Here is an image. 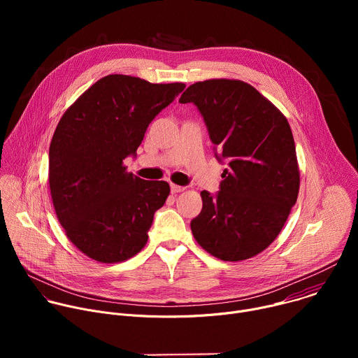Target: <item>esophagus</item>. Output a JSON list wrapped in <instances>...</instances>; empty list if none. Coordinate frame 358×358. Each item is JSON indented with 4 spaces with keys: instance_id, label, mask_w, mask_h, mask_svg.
<instances>
[{
    "instance_id": "obj_1",
    "label": "esophagus",
    "mask_w": 358,
    "mask_h": 358,
    "mask_svg": "<svg viewBox=\"0 0 358 358\" xmlns=\"http://www.w3.org/2000/svg\"><path fill=\"white\" fill-rule=\"evenodd\" d=\"M185 189V187H181V185H177V184H171V194H178V192H182Z\"/></svg>"
}]
</instances>
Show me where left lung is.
<instances>
[{
    "mask_svg": "<svg viewBox=\"0 0 358 358\" xmlns=\"http://www.w3.org/2000/svg\"><path fill=\"white\" fill-rule=\"evenodd\" d=\"M180 103L199 110L215 157L228 163L220 191H202V210L191 221L195 241L213 257L238 262L265 250L296 203L300 174L286 117L242 80L191 85Z\"/></svg>",
    "mask_w": 358,
    "mask_h": 358,
    "instance_id": "obj_1",
    "label": "left lung"
}]
</instances>
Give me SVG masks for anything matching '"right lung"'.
I'll use <instances>...</instances> for the list:
<instances>
[{
    "label": "right lung",
    "instance_id": "add662e5",
    "mask_svg": "<svg viewBox=\"0 0 358 358\" xmlns=\"http://www.w3.org/2000/svg\"><path fill=\"white\" fill-rule=\"evenodd\" d=\"M184 87L108 75L59 120L49 147L50 195L66 236L89 258L116 264L144 248L170 185L127 173L123 162Z\"/></svg>",
    "mask_w": 358,
    "mask_h": 358
}]
</instances>
